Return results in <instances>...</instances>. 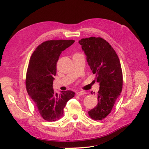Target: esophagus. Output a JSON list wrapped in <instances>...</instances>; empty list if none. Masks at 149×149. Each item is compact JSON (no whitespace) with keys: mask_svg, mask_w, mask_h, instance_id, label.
I'll return each instance as SVG.
<instances>
[{"mask_svg":"<svg viewBox=\"0 0 149 149\" xmlns=\"http://www.w3.org/2000/svg\"><path fill=\"white\" fill-rule=\"evenodd\" d=\"M86 93L85 92V91H77V92H76V95H83L86 94Z\"/></svg>","mask_w":149,"mask_h":149,"instance_id":"34e87169","label":"esophagus"}]
</instances>
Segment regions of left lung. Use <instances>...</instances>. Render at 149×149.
I'll list each match as a JSON object with an SVG mask.
<instances>
[{"mask_svg": "<svg viewBox=\"0 0 149 149\" xmlns=\"http://www.w3.org/2000/svg\"><path fill=\"white\" fill-rule=\"evenodd\" d=\"M86 56L88 64L99 83L98 104L88 111L91 118L102 120L111 111L121 93L123 75L118 56L110 44L100 37H90L79 41ZM91 93L93 94L92 91Z\"/></svg>", "mask_w": 149, "mask_h": 149, "instance_id": "8db88e82", "label": "left lung"}]
</instances>
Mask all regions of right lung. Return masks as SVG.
<instances>
[{
  "label": "right lung",
  "mask_w": 149,
  "mask_h": 149,
  "mask_svg": "<svg viewBox=\"0 0 149 149\" xmlns=\"http://www.w3.org/2000/svg\"><path fill=\"white\" fill-rule=\"evenodd\" d=\"M74 42L72 40L45 41L36 47L29 60L26 79L27 91L40 116L48 122L61 118L66 102L74 97L72 91H62L58 95L52 88L59 57Z\"/></svg>",
  "instance_id": "1"
}]
</instances>
